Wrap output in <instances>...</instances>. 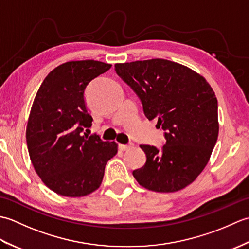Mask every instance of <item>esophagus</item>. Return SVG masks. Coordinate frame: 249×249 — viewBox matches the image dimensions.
<instances>
[{"instance_id": "obj_1", "label": "esophagus", "mask_w": 249, "mask_h": 249, "mask_svg": "<svg viewBox=\"0 0 249 249\" xmlns=\"http://www.w3.org/2000/svg\"><path fill=\"white\" fill-rule=\"evenodd\" d=\"M133 146H134V144H131V143L130 144H119V149L121 151H126V150H128Z\"/></svg>"}]
</instances>
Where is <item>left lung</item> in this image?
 Segmentation results:
<instances>
[{"mask_svg":"<svg viewBox=\"0 0 249 249\" xmlns=\"http://www.w3.org/2000/svg\"><path fill=\"white\" fill-rule=\"evenodd\" d=\"M115 71L141 100L144 115L157 119L165 144L140 145L143 167L133 171L141 186L157 193L186 187L202 172L218 137L213 89L190 68L163 59L115 64Z\"/></svg>","mask_w":249,"mask_h":249,"instance_id":"obj_1","label":"left lung"}]
</instances>
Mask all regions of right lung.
I'll return each mask as SVG.
<instances>
[{
	"label": "right lung",
	"instance_id": "obj_1",
	"mask_svg": "<svg viewBox=\"0 0 249 249\" xmlns=\"http://www.w3.org/2000/svg\"><path fill=\"white\" fill-rule=\"evenodd\" d=\"M110 64L86 60L55 67L41 83L26 127L31 161L47 187L66 197H82L103 182L105 167L118 152L115 142L88 136L92 126L84 93Z\"/></svg>",
	"mask_w": 249,
	"mask_h": 249
}]
</instances>
